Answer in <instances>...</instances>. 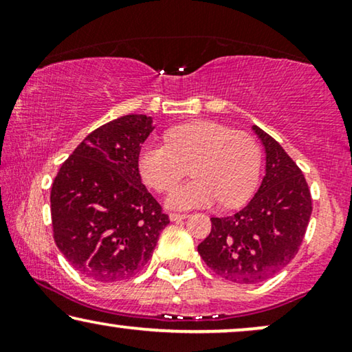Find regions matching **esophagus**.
<instances>
[{"instance_id": "esophagus-1", "label": "esophagus", "mask_w": 352, "mask_h": 352, "mask_svg": "<svg viewBox=\"0 0 352 352\" xmlns=\"http://www.w3.org/2000/svg\"><path fill=\"white\" fill-rule=\"evenodd\" d=\"M187 214L184 213H170V219L171 221H181V219H186Z\"/></svg>"}]
</instances>
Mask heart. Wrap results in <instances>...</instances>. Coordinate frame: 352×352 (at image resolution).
I'll return each mask as SVG.
<instances>
[{"label": "heart", "mask_w": 352, "mask_h": 352, "mask_svg": "<svg viewBox=\"0 0 352 352\" xmlns=\"http://www.w3.org/2000/svg\"><path fill=\"white\" fill-rule=\"evenodd\" d=\"M166 138L168 144L148 142L141 148L139 171L148 187L166 192L190 166L194 179L168 195V208H204L219 200L235 206L256 187L261 152L252 134L199 120L171 128Z\"/></svg>", "instance_id": "obj_1"}]
</instances>
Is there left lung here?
<instances>
[{
  "mask_svg": "<svg viewBox=\"0 0 352 352\" xmlns=\"http://www.w3.org/2000/svg\"><path fill=\"white\" fill-rule=\"evenodd\" d=\"M266 153V175L250 204L211 218L199 253L211 271L235 283H259L296 256L312 213L307 182L276 139L253 124Z\"/></svg>",
  "mask_w": 352,
  "mask_h": 352,
  "instance_id": "obj_1",
  "label": "left lung"
}]
</instances>
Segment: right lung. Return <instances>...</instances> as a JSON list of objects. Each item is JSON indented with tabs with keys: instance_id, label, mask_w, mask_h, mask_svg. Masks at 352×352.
<instances>
[{
	"instance_id": "obj_1",
	"label": "right lung",
	"mask_w": 352,
	"mask_h": 352,
	"mask_svg": "<svg viewBox=\"0 0 352 352\" xmlns=\"http://www.w3.org/2000/svg\"><path fill=\"white\" fill-rule=\"evenodd\" d=\"M153 131L147 115H124L83 139L51 189L54 242L72 266L98 282L141 271L170 224L139 175L141 146Z\"/></svg>"
}]
</instances>
